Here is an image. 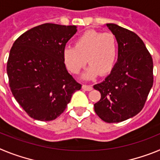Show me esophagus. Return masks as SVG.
<instances>
[{
    "label": "esophagus",
    "instance_id": "34e87169",
    "mask_svg": "<svg viewBox=\"0 0 160 160\" xmlns=\"http://www.w3.org/2000/svg\"><path fill=\"white\" fill-rule=\"evenodd\" d=\"M82 89L84 90H87V91H90V90H93V87L92 86H90V85H86V84H83L82 85Z\"/></svg>",
    "mask_w": 160,
    "mask_h": 160
}]
</instances>
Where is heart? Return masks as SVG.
<instances>
[{
	"mask_svg": "<svg viewBox=\"0 0 160 160\" xmlns=\"http://www.w3.org/2000/svg\"><path fill=\"white\" fill-rule=\"evenodd\" d=\"M118 56V42L111 32H102L89 29L82 32L74 42V47L66 46L63 58L73 73H78L86 66L90 68L85 74L93 78L98 73L107 75L112 71Z\"/></svg>",
	"mask_w": 160,
	"mask_h": 160,
	"instance_id": "b5f03b06",
	"label": "heart"
}]
</instances>
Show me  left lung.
Returning <instances> with one entry per match:
<instances>
[{
	"mask_svg": "<svg viewBox=\"0 0 160 160\" xmlns=\"http://www.w3.org/2000/svg\"><path fill=\"white\" fill-rule=\"evenodd\" d=\"M118 45V62L102 82L94 86L101 98L94 111L104 122H119L142 111L153 85V60L136 33L107 24Z\"/></svg>",
	"mask_w": 160,
	"mask_h": 160,
	"instance_id": "8db88e82",
	"label": "left lung"
}]
</instances>
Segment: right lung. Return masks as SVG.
<instances>
[{
	"instance_id": "add662e5",
	"label": "right lung",
	"mask_w": 160,
	"mask_h": 160,
	"mask_svg": "<svg viewBox=\"0 0 160 160\" xmlns=\"http://www.w3.org/2000/svg\"><path fill=\"white\" fill-rule=\"evenodd\" d=\"M75 25L46 23L14 42L7 62L11 92L31 118L51 121L62 114L82 85L66 70L63 50Z\"/></svg>"
}]
</instances>
